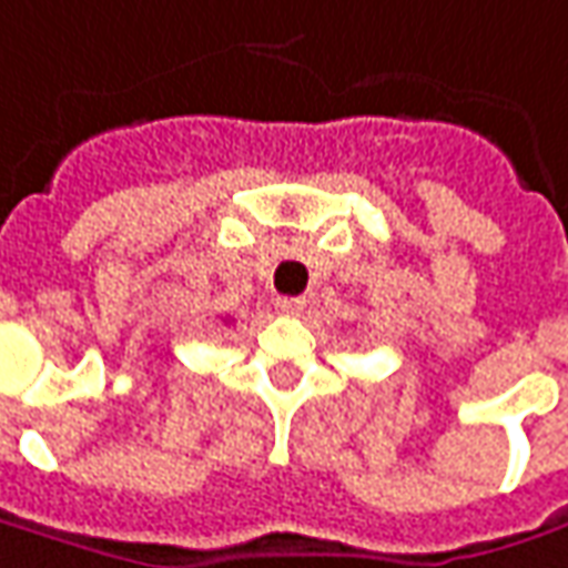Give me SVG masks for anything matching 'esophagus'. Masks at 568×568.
I'll list each match as a JSON object with an SVG mask.
<instances>
[{
  "mask_svg": "<svg viewBox=\"0 0 568 568\" xmlns=\"http://www.w3.org/2000/svg\"><path fill=\"white\" fill-rule=\"evenodd\" d=\"M276 311L285 316H298L304 311V301L301 298H276Z\"/></svg>",
  "mask_w": 568,
  "mask_h": 568,
  "instance_id": "1",
  "label": "esophagus"
}]
</instances>
